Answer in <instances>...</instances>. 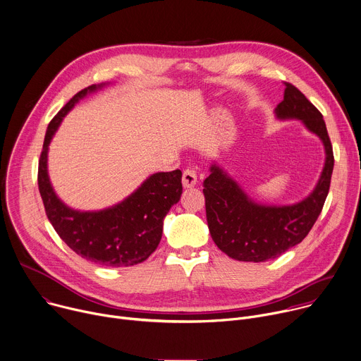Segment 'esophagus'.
Returning <instances> with one entry per match:
<instances>
[{
	"label": "esophagus",
	"mask_w": 361,
	"mask_h": 361,
	"mask_svg": "<svg viewBox=\"0 0 361 361\" xmlns=\"http://www.w3.org/2000/svg\"><path fill=\"white\" fill-rule=\"evenodd\" d=\"M197 183V175L196 171L193 168H188L183 171V176H182V185L185 189L193 188Z\"/></svg>",
	"instance_id": "1"
}]
</instances>
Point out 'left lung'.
Returning <instances> with one entry per match:
<instances>
[{
    "instance_id": "obj_1",
    "label": "left lung",
    "mask_w": 361,
    "mask_h": 361,
    "mask_svg": "<svg viewBox=\"0 0 361 361\" xmlns=\"http://www.w3.org/2000/svg\"><path fill=\"white\" fill-rule=\"evenodd\" d=\"M274 115L300 121L324 147V166L314 189L292 204H267L252 199L216 162L204 179L203 195L210 236L224 253L240 262H264L299 245L323 209L334 166L333 148L323 115L292 84H286Z\"/></svg>"
}]
</instances>
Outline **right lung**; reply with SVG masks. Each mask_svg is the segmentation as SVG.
I'll return each instance as SVG.
<instances>
[{
  "label": "right lung",
  "instance_id": "obj_1",
  "mask_svg": "<svg viewBox=\"0 0 361 361\" xmlns=\"http://www.w3.org/2000/svg\"><path fill=\"white\" fill-rule=\"evenodd\" d=\"M105 85L80 91L49 122L38 165V188L51 225L72 250L101 266L128 267L147 260L158 247L165 216L182 195V172L154 173L123 200L101 210L69 207L56 196L48 175L49 143L62 119L88 94Z\"/></svg>",
  "mask_w": 361,
  "mask_h": 361
}]
</instances>
